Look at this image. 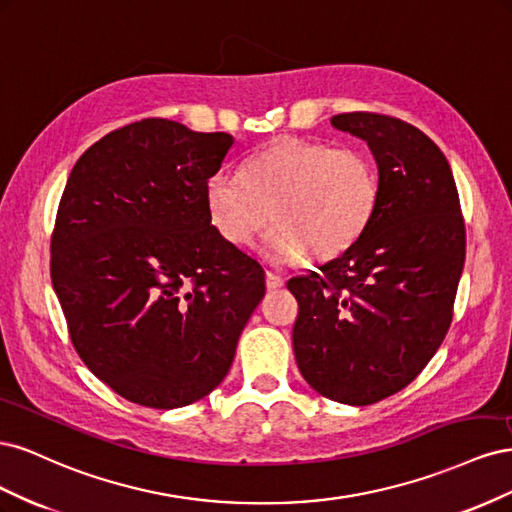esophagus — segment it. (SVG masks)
<instances>
[{
  "label": "esophagus",
  "instance_id": "1",
  "mask_svg": "<svg viewBox=\"0 0 512 512\" xmlns=\"http://www.w3.org/2000/svg\"><path fill=\"white\" fill-rule=\"evenodd\" d=\"M265 280H267V288L269 290H277V288L284 286V277H280V275L273 273V271L265 273Z\"/></svg>",
  "mask_w": 512,
  "mask_h": 512
}]
</instances>
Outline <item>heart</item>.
I'll return each mask as SVG.
<instances>
[{
	"mask_svg": "<svg viewBox=\"0 0 512 512\" xmlns=\"http://www.w3.org/2000/svg\"><path fill=\"white\" fill-rule=\"evenodd\" d=\"M378 196V170L363 149L301 138L256 153L241 177L220 170L205 190L209 220L230 245L247 247L271 218L260 247L271 265L342 256L367 230Z\"/></svg>",
	"mask_w": 512,
	"mask_h": 512,
	"instance_id": "1",
	"label": "heart"
}]
</instances>
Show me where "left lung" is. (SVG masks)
Wrapping results in <instances>:
<instances>
[{
  "label": "left lung",
  "instance_id": "8db88e82",
  "mask_svg": "<svg viewBox=\"0 0 512 512\" xmlns=\"http://www.w3.org/2000/svg\"><path fill=\"white\" fill-rule=\"evenodd\" d=\"M331 123L374 153L380 196L348 252L288 282L299 301L292 348L314 391L369 406L406 389L438 352L453 320L466 226L451 166L427 134L363 111Z\"/></svg>",
  "mask_w": 512,
  "mask_h": 512
}]
</instances>
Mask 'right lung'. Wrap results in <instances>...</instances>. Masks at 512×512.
Instances as JSON below:
<instances>
[{"label": "right lung", "mask_w": 512, "mask_h": 512, "mask_svg": "<svg viewBox=\"0 0 512 512\" xmlns=\"http://www.w3.org/2000/svg\"><path fill=\"white\" fill-rule=\"evenodd\" d=\"M235 138L143 119L74 164L51 237L70 339L138 406H190L218 386L265 297V271L213 228L205 190Z\"/></svg>", "instance_id": "right-lung-1"}]
</instances>
